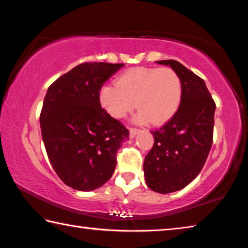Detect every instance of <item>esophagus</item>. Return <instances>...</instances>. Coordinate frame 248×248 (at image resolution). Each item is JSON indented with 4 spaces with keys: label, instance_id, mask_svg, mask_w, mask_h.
<instances>
[{
    "label": "esophagus",
    "instance_id": "esophagus-1",
    "mask_svg": "<svg viewBox=\"0 0 248 248\" xmlns=\"http://www.w3.org/2000/svg\"><path fill=\"white\" fill-rule=\"evenodd\" d=\"M139 133V130L138 129H135V128H131V129H129V136H130V138L131 139H133L135 138V137L138 135Z\"/></svg>",
    "mask_w": 248,
    "mask_h": 248
}]
</instances>
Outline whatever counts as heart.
Returning <instances> with one entry per match:
<instances>
[{"mask_svg": "<svg viewBox=\"0 0 248 248\" xmlns=\"http://www.w3.org/2000/svg\"><path fill=\"white\" fill-rule=\"evenodd\" d=\"M182 81L170 67H135L125 70L117 85H105L99 90V103L110 116L121 119L136 107L137 124L159 125L178 112L182 101Z\"/></svg>", "mask_w": 248, "mask_h": 248, "instance_id": "obj_1", "label": "heart"}]
</instances>
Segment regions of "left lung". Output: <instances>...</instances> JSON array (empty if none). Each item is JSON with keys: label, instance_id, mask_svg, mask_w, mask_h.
Returning <instances> with one entry per match:
<instances>
[{"label": "left lung", "instance_id": "left-lung-1", "mask_svg": "<svg viewBox=\"0 0 248 248\" xmlns=\"http://www.w3.org/2000/svg\"><path fill=\"white\" fill-rule=\"evenodd\" d=\"M155 62L178 73L183 89L178 112L151 131L155 143L143 163L149 188L167 194L182 190L201 172L213 141L216 107L202 78L176 61Z\"/></svg>", "mask_w": 248, "mask_h": 248}]
</instances>
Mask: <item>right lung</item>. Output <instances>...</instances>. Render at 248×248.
Returning a JSON list of instances; mask_svg holds the SVG:
<instances>
[{"label": "right lung", "instance_id": "add662e5", "mask_svg": "<svg viewBox=\"0 0 248 248\" xmlns=\"http://www.w3.org/2000/svg\"><path fill=\"white\" fill-rule=\"evenodd\" d=\"M124 64L85 62L49 86L39 117L43 141L66 186L89 192L115 171L116 155L129 131L101 108L99 90Z\"/></svg>", "mask_w": 248, "mask_h": 248}]
</instances>
